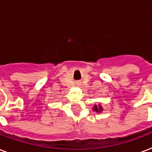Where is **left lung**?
<instances>
[{"instance_id":"left-lung-1","label":"left lung","mask_w":152,"mask_h":152,"mask_svg":"<svg viewBox=\"0 0 152 152\" xmlns=\"http://www.w3.org/2000/svg\"><path fill=\"white\" fill-rule=\"evenodd\" d=\"M93 110L95 111V112H97V113H100L101 111H102V107L101 106V105H95L94 106V108H93Z\"/></svg>"}]
</instances>
